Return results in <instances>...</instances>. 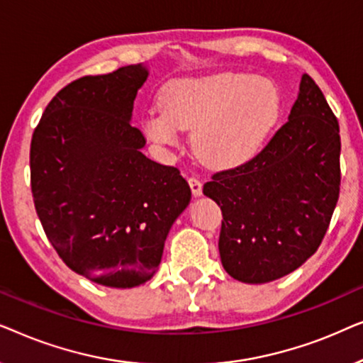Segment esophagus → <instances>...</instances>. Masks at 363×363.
I'll list each match as a JSON object with an SVG mask.
<instances>
[{"mask_svg": "<svg viewBox=\"0 0 363 363\" xmlns=\"http://www.w3.org/2000/svg\"><path fill=\"white\" fill-rule=\"evenodd\" d=\"M188 183H190V188H191L193 195H195V196H201V193H203V183H201L200 178H196V177L188 178Z\"/></svg>", "mask_w": 363, "mask_h": 363, "instance_id": "esophagus-1", "label": "esophagus"}]
</instances>
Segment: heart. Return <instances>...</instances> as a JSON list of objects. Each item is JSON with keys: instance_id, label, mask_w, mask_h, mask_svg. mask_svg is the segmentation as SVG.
Masks as SVG:
<instances>
[{"instance_id": "obj_1", "label": "heart", "mask_w": 363, "mask_h": 363, "mask_svg": "<svg viewBox=\"0 0 363 363\" xmlns=\"http://www.w3.org/2000/svg\"><path fill=\"white\" fill-rule=\"evenodd\" d=\"M281 111V91L271 79L235 72L173 79L163 86L160 108L148 113L143 128L163 145H175L178 130H193L201 162L236 167L261 150Z\"/></svg>"}]
</instances>
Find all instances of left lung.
I'll list each match as a JSON object with an SVG mask.
<instances>
[{"instance_id":"8db88e82","label":"left lung","mask_w":363,"mask_h":363,"mask_svg":"<svg viewBox=\"0 0 363 363\" xmlns=\"http://www.w3.org/2000/svg\"><path fill=\"white\" fill-rule=\"evenodd\" d=\"M339 122L304 74L289 121L269 143L203 186L223 213L218 247L228 274L264 284L314 255L339 200Z\"/></svg>"}]
</instances>
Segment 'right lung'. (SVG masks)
I'll use <instances>...</instances> for the list:
<instances>
[{"label": "right lung", "instance_id": "add662e5", "mask_svg": "<svg viewBox=\"0 0 363 363\" xmlns=\"http://www.w3.org/2000/svg\"><path fill=\"white\" fill-rule=\"evenodd\" d=\"M143 64L61 89L33 133L34 206L54 250L92 282L127 289L152 279L168 231L191 200L180 170L140 152L133 101Z\"/></svg>", "mask_w": 363, "mask_h": 363}]
</instances>
